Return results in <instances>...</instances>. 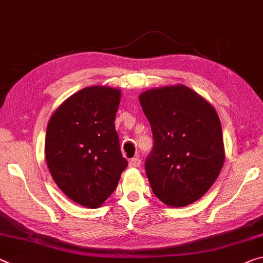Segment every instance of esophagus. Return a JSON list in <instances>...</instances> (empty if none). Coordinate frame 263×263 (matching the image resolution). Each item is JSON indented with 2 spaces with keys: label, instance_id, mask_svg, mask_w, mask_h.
I'll list each match as a JSON object with an SVG mask.
<instances>
[{
  "label": "esophagus",
  "instance_id": "esophagus-1",
  "mask_svg": "<svg viewBox=\"0 0 263 263\" xmlns=\"http://www.w3.org/2000/svg\"><path fill=\"white\" fill-rule=\"evenodd\" d=\"M128 166H130L131 168H137L140 166V159L139 157H136V158H132V159L128 161Z\"/></svg>",
  "mask_w": 263,
  "mask_h": 263
}]
</instances>
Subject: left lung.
I'll return each instance as SVG.
<instances>
[{
	"label": "left lung",
	"mask_w": 263,
	"mask_h": 263,
	"mask_svg": "<svg viewBox=\"0 0 263 263\" xmlns=\"http://www.w3.org/2000/svg\"><path fill=\"white\" fill-rule=\"evenodd\" d=\"M139 102L153 133L145 161L153 193L171 207L191 205L211 189L223 166L219 116L206 99L180 84L145 91Z\"/></svg>",
	"instance_id": "8db88e82"
}]
</instances>
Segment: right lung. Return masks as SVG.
Wrapping results in <instances>:
<instances>
[{
	"instance_id": "right-lung-1",
	"label": "right lung",
	"mask_w": 263,
	"mask_h": 263,
	"mask_svg": "<svg viewBox=\"0 0 263 263\" xmlns=\"http://www.w3.org/2000/svg\"><path fill=\"white\" fill-rule=\"evenodd\" d=\"M120 90L89 86L53 112L45 136V159L66 197L97 208L114 193L127 167L115 127Z\"/></svg>"
}]
</instances>
